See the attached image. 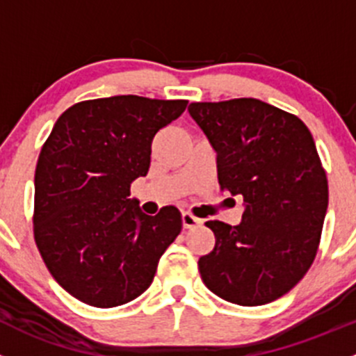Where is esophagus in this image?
<instances>
[{
    "instance_id": "obj_1",
    "label": "esophagus",
    "mask_w": 356,
    "mask_h": 356,
    "mask_svg": "<svg viewBox=\"0 0 356 356\" xmlns=\"http://www.w3.org/2000/svg\"><path fill=\"white\" fill-rule=\"evenodd\" d=\"M200 224H202V219H198V217H195L193 213H189V212H182V226H184L186 229L200 226Z\"/></svg>"
}]
</instances>
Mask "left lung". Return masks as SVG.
<instances>
[{
    "label": "left lung",
    "mask_w": 356,
    "mask_h": 356,
    "mask_svg": "<svg viewBox=\"0 0 356 356\" xmlns=\"http://www.w3.org/2000/svg\"><path fill=\"white\" fill-rule=\"evenodd\" d=\"M188 111L216 149L220 189L245 207L236 226L207 222L216 247L198 261L203 284L240 306L275 301L313 264L329 205L312 132L259 99L193 102Z\"/></svg>",
    "instance_id": "obj_1"
}]
</instances>
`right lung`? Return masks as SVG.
<instances>
[{
    "mask_svg": "<svg viewBox=\"0 0 356 356\" xmlns=\"http://www.w3.org/2000/svg\"><path fill=\"white\" fill-rule=\"evenodd\" d=\"M188 101L115 95L78 102L58 116L34 174V240L51 277L95 308L139 298L181 233V212L140 210L130 184L151 163L158 130Z\"/></svg>",
    "mask_w": 356,
    "mask_h": 356,
    "instance_id": "1",
    "label": "right lung"
}]
</instances>
